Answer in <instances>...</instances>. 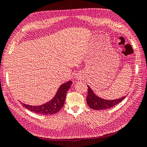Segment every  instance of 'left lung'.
I'll use <instances>...</instances> for the list:
<instances>
[{"mask_svg": "<svg viewBox=\"0 0 147 147\" xmlns=\"http://www.w3.org/2000/svg\"><path fill=\"white\" fill-rule=\"evenodd\" d=\"M88 91L86 98L87 104L89 106V107L93 109L104 110L109 109V108L113 107L115 105L120 103L121 100H123L125 98V96L123 97H121L117 100H104L99 98L98 96L95 95V93H93V91L91 89L89 86H88Z\"/></svg>", "mask_w": 147, "mask_h": 147, "instance_id": "8db88e82", "label": "left lung"}]
</instances>
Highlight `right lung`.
<instances>
[{
    "label": "right lung",
    "mask_w": 147,
    "mask_h": 147,
    "mask_svg": "<svg viewBox=\"0 0 147 147\" xmlns=\"http://www.w3.org/2000/svg\"><path fill=\"white\" fill-rule=\"evenodd\" d=\"M71 84H72V82L70 81L62 84L59 87L54 98L45 104L40 106H32L25 104H22V105L30 111L36 113L37 114L43 115L56 114L59 112L64 106L66 93L70 89Z\"/></svg>",
    "instance_id": "1"
}]
</instances>
